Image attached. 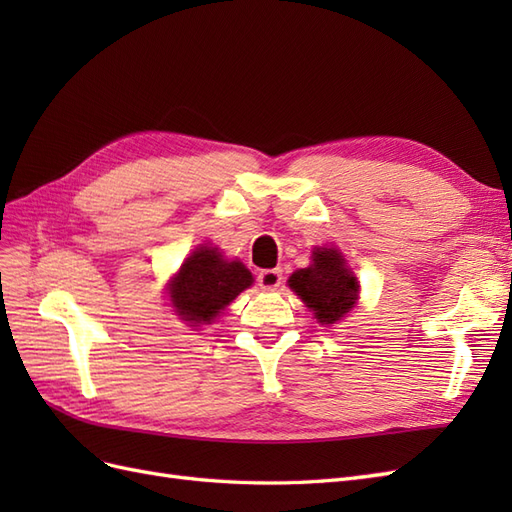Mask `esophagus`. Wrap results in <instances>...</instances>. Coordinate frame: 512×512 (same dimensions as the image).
Segmentation results:
<instances>
[{"instance_id":"1","label":"esophagus","mask_w":512,"mask_h":512,"mask_svg":"<svg viewBox=\"0 0 512 512\" xmlns=\"http://www.w3.org/2000/svg\"><path fill=\"white\" fill-rule=\"evenodd\" d=\"M282 269H267V271H260L258 275V284L262 290H277L282 286Z\"/></svg>"}]
</instances>
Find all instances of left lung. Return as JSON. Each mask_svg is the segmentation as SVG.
<instances>
[{
    "label": "left lung",
    "instance_id": "1",
    "mask_svg": "<svg viewBox=\"0 0 512 512\" xmlns=\"http://www.w3.org/2000/svg\"><path fill=\"white\" fill-rule=\"evenodd\" d=\"M288 286L320 324L339 322L359 299V280L337 247H314L312 265L294 271Z\"/></svg>",
    "mask_w": 512,
    "mask_h": 512
}]
</instances>
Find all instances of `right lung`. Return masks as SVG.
Wrapping results in <instances>:
<instances>
[{
	"label": "right lung",
	"instance_id": "1",
	"mask_svg": "<svg viewBox=\"0 0 512 512\" xmlns=\"http://www.w3.org/2000/svg\"><path fill=\"white\" fill-rule=\"evenodd\" d=\"M254 284L252 273L239 260H226L218 247L207 243L183 260L179 273L168 284V297L175 314L188 327L211 324Z\"/></svg>",
	"mask_w": 512,
	"mask_h": 512
}]
</instances>
